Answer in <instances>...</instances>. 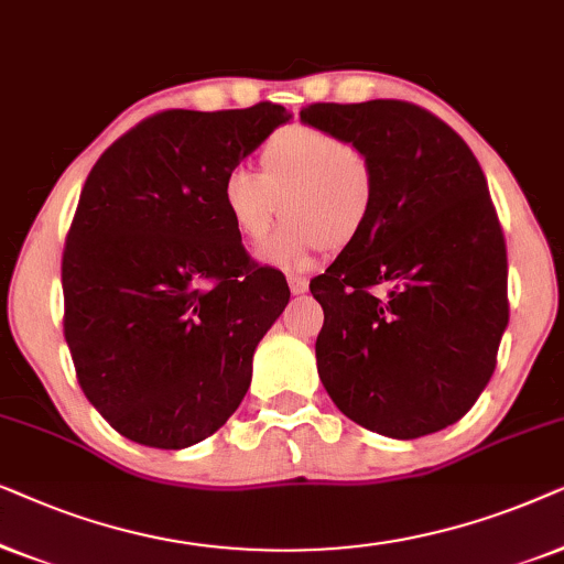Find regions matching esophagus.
Segmentation results:
<instances>
[{
	"instance_id": "34e87169",
	"label": "esophagus",
	"mask_w": 564,
	"mask_h": 564,
	"mask_svg": "<svg viewBox=\"0 0 564 564\" xmlns=\"http://www.w3.org/2000/svg\"><path fill=\"white\" fill-rule=\"evenodd\" d=\"M289 286H291V291H294V294H306V291H310V281H306L304 275L291 273L289 275Z\"/></svg>"
}]
</instances>
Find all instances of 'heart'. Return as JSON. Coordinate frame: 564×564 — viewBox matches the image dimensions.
<instances>
[{
    "instance_id": "b5f03b06",
    "label": "heart",
    "mask_w": 564,
    "mask_h": 564,
    "mask_svg": "<svg viewBox=\"0 0 564 564\" xmlns=\"http://www.w3.org/2000/svg\"><path fill=\"white\" fill-rule=\"evenodd\" d=\"M260 172L237 164L224 175L221 204L247 245H262L278 216L286 227L268 260L302 268L325 250H348L377 212V164L364 147L314 126H286L260 149Z\"/></svg>"
}]
</instances>
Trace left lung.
<instances>
[{"mask_svg": "<svg viewBox=\"0 0 564 564\" xmlns=\"http://www.w3.org/2000/svg\"><path fill=\"white\" fill-rule=\"evenodd\" d=\"M304 123L377 164L369 229L310 283L317 371L352 423L420 438L469 412L508 325V254L485 172L459 133L404 100L314 102Z\"/></svg>", "mask_w": 564, "mask_h": 564, "instance_id": "8db88e82", "label": "left lung"}]
</instances>
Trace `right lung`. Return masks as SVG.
Masks as SVG:
<instances>
[{
  "mask_svg": "<svg viewBox=\"0 0 564 564\" xmlns=\"http://www.w3.org/2000/svg\"><path fill=\"white\" fill-rule=\"evenodd\" d=\"M283 105L162 110L105 149L62 258L79 387L120 435L185 448L231 417L291 291L221 204L224 175L286 123Z\"/></svg>",
  "mask_w": 564,
  "mask_h": 564,
  "instance_id": "right-lung-1",
  "label": "right lung"
}]
</instances>
